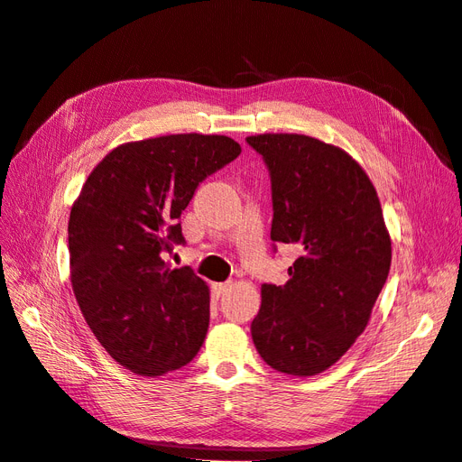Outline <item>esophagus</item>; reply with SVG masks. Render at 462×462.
Masks as SVG:
<instances>
[{
    "label": "esophagus",
    "mask_w": 462,
    "mask_h": 462,
    "mask_svg": "<svg viewBox=\"0 0 462 462\" xmlns=\"http://www.w3.org/2000/svg\"><path fill=\"white\" fill-rule=\"evenodd\" d=\"M231 287V282H226V283H214L212 285V291L216 292V295H223V292H227V289Z\"/></svg>",
    "instance_id": "34e87169"
}]
</instances>
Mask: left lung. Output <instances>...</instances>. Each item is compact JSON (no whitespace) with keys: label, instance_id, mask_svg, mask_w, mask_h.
<instances>
[{"label":"left lung","instance_id":"obj_1","mask_svg":"<svg viewBox=\"0 0 462 462\" xmlns=\"http://www.w3.org/2000/svg\"><path fill=\"white\" fill-rule=\"evenodd\" d=\"M272 179V241L300 256L285 285H262L250 333L268 366L316 375L366 329L391 265L380 199L365 170L337 146L304 134L246 138Z\"/></svg>","mask_w":462,"mask_h":462}]
</instances>
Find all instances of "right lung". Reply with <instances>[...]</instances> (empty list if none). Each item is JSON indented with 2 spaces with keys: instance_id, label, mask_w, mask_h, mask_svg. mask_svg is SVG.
I'll use <instances>...</instances> for the list:
<instances>
[{
  "instance_id": "right-lung-1",
  "label": "right lung",
  "mask_w": 462,
  "mask_h": 462,
  "mask_svg": "<svg viewBox=\"0 0 462 462\" xmlns=\"http://www.w3.org/2000/svg\"><path fill=\"white\" fill-rule=\"evenodd\" d=\"M241 153L221 134H167L121 144L94 167L69 217V262L80 312L127 370L156 377L197 356L209 291L165 253L185 245L180 214L202 180Z\"/></svg>"
}]
</instances>
